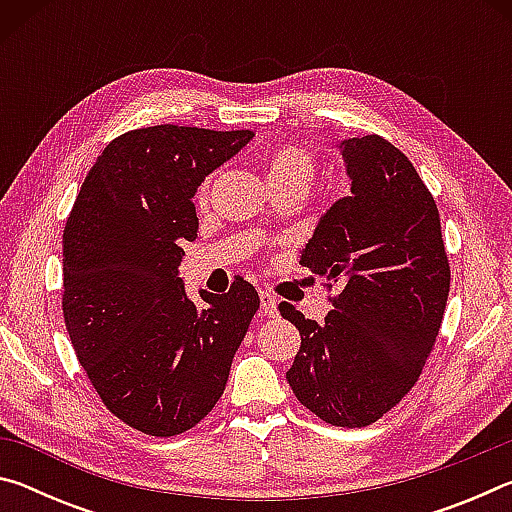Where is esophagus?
I'll return each instance as SVG.
<instances>
[{"instance_id": "1", "label": "esophagus", "mask_w": 512, "mask_h": 512, "mask_svg": "<svg viewBox=\"0 0 512 512\" xmlns=\"http://www.w3.org/2000/svg\"><path fill=\"white\" fill-rule=\"evenodd\" d=\"M259 300H262V314L268 318L277 316V300L268 291H259Z\"/></svg>"}]
</instances>
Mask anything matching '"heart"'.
<instances>
[{
    "mask_svg": "<svg viewBox=\"0 0 512 512\" xmlns=\"http://www.w3.org/2000/svg\"><path fill=\"white\" fill-rule=\"evenodd\" d=\"M264 167L266 183L296 185L302 192H307V187L316 176V155L302 144H280L273 151H268ZM207 196H210V180H205L198 187L196 201L205 203Z\"/></svg>",
    "mask_w": 512,
    "mask_h": 512,
    "instance_id": "obj_1",
    "label": "heart"
}]
</instances>
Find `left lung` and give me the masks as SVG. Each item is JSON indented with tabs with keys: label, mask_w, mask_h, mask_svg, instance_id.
Segmentation results:
<instances>
[{
	"label": "left lung",
	"mask_w": 512,
	"mask_h": 512,
	"mask_svg": "<svg viewBox=\"0 0 512 512\" xmlns=\"http://www.w3.org/2000/svg\"><path fill=\"white\" fill-rule=\"evenodd\" d=\"M352 194L320 216L300 264L339 282L325 323L280 302L298 327L293 393L334 427H368L411 391L449 296L440 216L406 155L379 135L341 142Z\"/></svg>",
	"instance_id": "obj_1"
}]
</instances>
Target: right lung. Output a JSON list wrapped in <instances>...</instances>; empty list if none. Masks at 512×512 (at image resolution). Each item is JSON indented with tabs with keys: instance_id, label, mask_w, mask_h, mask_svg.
<instances>
[{
	"instance_id": "right-lung-1",
	"label": "right lung",
	"mask_w": 512,
	"mask_h": 512,
	"mask_svg": "<svg viewBox=\"0 0 512 512\" xmlns=\"http://www.w3.org/2000/svg\"><path fill=\"white\" fill-rule=\"evenodd\" d=\"M253 131L149 126L112 140L92 164L63 232V316L106 409L146 436L196 427L225 391L259 309L255 287L201 291L178 277L198 230L192 198Z\"/></svg>"
}]
</instances>
